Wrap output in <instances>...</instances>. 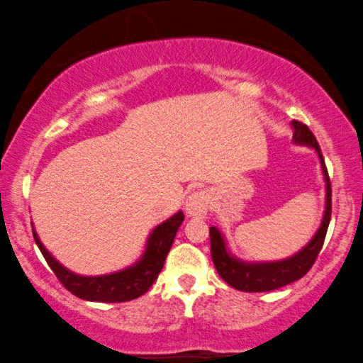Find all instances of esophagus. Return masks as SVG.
I'll return each mask as SVG.
<instances>
[{
    "label": "esophagus",
    "mask_w": 363,
    "mask_h": 363,
    "mask_svg": "<svg viewBox=\"0 0 363 363\" xmlns=\"http://www.w3.org/2000/svg\"><path fill=\"white\" fill-rule=\"evenodd\" d=\"M210 208V195L206 191H195L188 196L185 211L190 218H205Z\"/></svg>",
    "instance_id": "1"
}]
</instances>
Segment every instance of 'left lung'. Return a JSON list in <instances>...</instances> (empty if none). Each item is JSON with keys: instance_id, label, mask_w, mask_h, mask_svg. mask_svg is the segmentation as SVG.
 <instances>
[{"instance_id": "obj_1", "label": "left lung", "mask_w": 363, "mask_h": 363, "mask_svg": "<svg viewBox=\"0 0 363 363\" xmlns=\"http://www.w3.org/2000/svg\"><path fill=\"white\" fill-rule=\"evenodd\" d=\"M292 140L297 145L312 147L317 152L320 160L322 173H324L325 180V210L324 216H322L319 230L312 236V240L302 247L299 252L294 256L286 257L281 261H271V262H246L238 259L228 251L226 240L223 238L220 230L215 226L210 228V241H211V257L215 262V267L221 279L228 282L231 287L242 292H266L274 291L279 287H284L291 282L301 279L306 276L309 269L314 264L317 256L324 245L327 228L330 223L332 215V188H330V178L327 173L324 157H322L320 147L317 143L314 133L309 130L306 123L292 121Z\"/></svg>"}]
</instances>
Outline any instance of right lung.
I'll return each instance as SVG.
<instances>
[{
	"label": "right lung",
	"instance_id": "obj_1",
	"mask_svg": "<svg viewBox=\"0 0 363 363\" xmlns=\"http://www.w3.org/2000/svg\"><path fill=\"white\" fill-rule=\"evenodd\" d=\"M183 220H185V215L178 211L172 218L160 223L157 228H153V231L148 235L145 251H143L140 259L125 269L104 276H79L76 272L66 269L44 247L34 230L33 236L49 267L57 276V279L62 282V286L74 296L92 302H127L145 294L155 282L163 264H165L167 255Z\"/></svg>",
	"mask_w": 363,
	"mask_h": 363
}]
</instances>
